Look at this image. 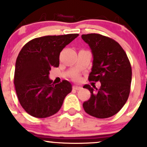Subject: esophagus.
Returning <instances> with one entry per match:
<instances>
[{"label":"esophagus","instance_id":"esophagus-1","mask_svg":"<svg viewBox=\"0 0 147 147\" xmlns=\"http://www.w3.org/2000/svg\"><path fill=\"white\" fill-rule=\"evenodd\" d=\"M81 87L80 86H76V85H74V86H73V89L76 90H79L81 89Z\"/></svg>","mask_w":147,"mask_h":147}]
</instances>
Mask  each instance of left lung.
<instances>
[{"instance_id": "1", "label": "left lung", "mask_w": 147, "mask_h": 147, "mask_svg": "<svg viewBox=\"0 0 147 147\" xmlns=\"http://www.w3.org/2000/svg\"><path fill=\"white\" fill-rule=\"evenodd\" d=\"M93 56L89 81L101 82L99 89L89 85L90 98L83 103L85 112L93 117L106 119L115 115L128 99L132 67L126 52L113 39L98 34H82Z\"/></svg>"}]
</instances>
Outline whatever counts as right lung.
<instances>
[{
	"label": "right lung",
	"instance_id": "add662e5",
	"mask_svg": "<svg viewBox=\"0 0 147 147\" xmlns=\"http://www.w3.org/2000/svg\"><path fill=\"white\" fill-rule=\"evenodd\" d=\"M78 34L44 36L30 40L16 60L14 84L18 100L26 112L36 118L54 115L72 90L67 80L54 85L49 77L51 67L59 65V54Z\"/></svg>",
	"mask_w": 147,
	"mask_h": 147
}]
</instances>
